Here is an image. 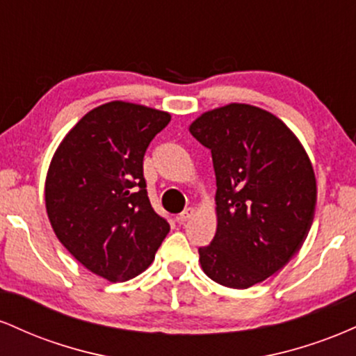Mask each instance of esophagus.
I'll return each instance as SVG.
<instances>
[{"label":"esophagus","mask_w":356,"mask_h":356,"mask_svg":"<svg viewBox=\"0 0 356 356\" xmlns=\"http://www.w3.org/2000/svg\"><path fill=\"white\" fill-rule=\"evenodd\" d=\"M192 216H194V209H192V207H187L186 211H182L181 214L177 216V220L179 222H186V220H189Z\"/></svg>","instance_id":"34e87169"}]
</instances>
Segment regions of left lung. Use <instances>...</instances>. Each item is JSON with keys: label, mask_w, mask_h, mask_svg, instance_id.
Wrapping results in <instances>:
<instances>
[{"label": "left lung", "mask_w": 356, "mask_h": 356, "mask_svg": "<svg viewBox=\"0 0 356 356\" xmlns=\"http://www.w3.org/2000/svg\"><path fill=\"white\" fill-rule=\"evenodd\" d=\"M189 130L211 150L218 186V229L199 261L212 281L246 289L303 246L316 206L312 162L280 118L252 105L211 110Z\"/></svg>", "instance_id": "obj_1"}]
</instances>
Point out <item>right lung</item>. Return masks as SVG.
I'll return each instance as SVG.
<instances>
[{
    "mask_svg": "<svg viewBox=\"0 0 356 356\" xmlns=\"http://www.w3.org/2000/svg\"><path fill=\"white\" fill-rule=\"evenodd\" d=\"M170 115L110 102L90 110L56 149L44 186L48 219L85 268L117 283L149 268L169 222L152 209L144 155Z\"/></svg>",
    "mask_w": 356,
    "mask_h": 356,
    "instance_id": "right-lung-1",
    "label": "right lung"
}]
</instances>
